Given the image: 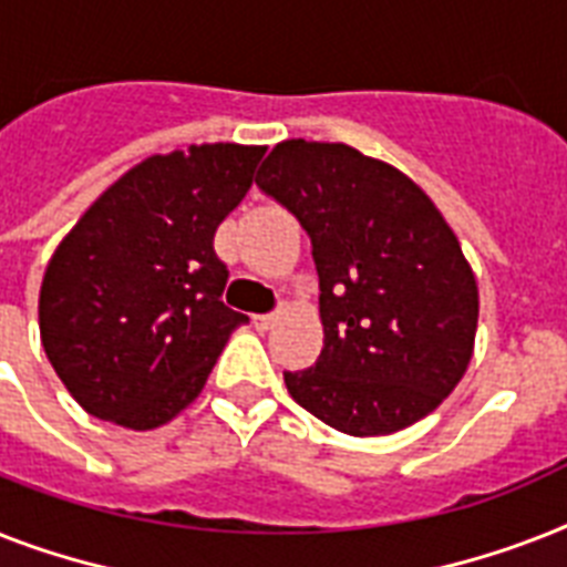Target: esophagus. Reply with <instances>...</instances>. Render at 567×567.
<instances>
[{
  "instance_id": "obj_1",
  "label": "esophagus",
  "mask_w": 567,
  "mask_h": 567,
  "mask_svg": "<svg viewBox=\"0 0 567 567\" xmlns=\"http://www.w3.org/2000/svg\"><path fill=\"white\" fill-rule=\"evenodd\" d=\"M276 320H279V311H270V315H256V317H252V323H256V329H261V331H268L270 326L276 323Z\"/></svg>"
}]
</instances>
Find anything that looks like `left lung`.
Listing matches in <instances>:
<instances>
[{
  "label": "left lung",
  "instance_id": "obj_1",
  "mask_svg": "<svg viewBox=\"0 0 567 567\" xmlns=\"http://www.w3.org/2000/svg\"><path fill=\"white\" fill-rule=\"evenodd\" d=\"M256 186L311 238L323 352L285 372L293 402L352 436H384L440 408L477 331V282L431 197L343 142H279Z\"/></svg>",
  "mask_w": 567,
  "mask_h": 567
}]
</instances>
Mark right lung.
<instances>
[{
  "mask_svg": "<svg viewBox=\"0 0 567 567\" xmlns=\"http://www.w3.org/2000/svg\"><path fill=\"white\" fill-rule=\"evenodd\" d=\"M261 145L148 156L58 244L40 288V340L86 413L133 431L165 425L204 390L233 329L215 229L236 209Z\"/></svg>",
  "mask_w": 567,
  "mask_h": 567,
  "instance_id": "right-lung-1",
  "label": "right lung"
}]
</instances>
